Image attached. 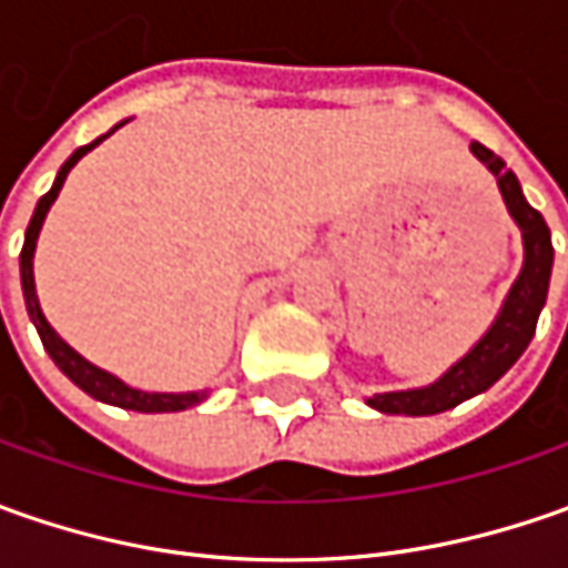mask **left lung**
Here are the masks:
<instances>
[{
    "label": "left lung",
    "instance_id": "obj_1",
    "mask_svg": "<svg viewBox=\"0 0 568 568\" xmlns=\"http://www.w3.org/2000/svg\"><path fill=\"white\" fill-rule=\"evenodd\" d=\"M470 154L496 176L499 195L506 202V211L521 230V272L513 281L509 294L503 300L493 325L480 335V341L470 347L462 361H455L446 373L429 385L420 388H404V392H379L366 404L379 414H404V417H429L452 410L474 395L487 392L493 382L509 373L525 347L531 344L537 328V316L547 303L550 291V272H554V243H550V227L540 217V211L528 205L521 183L503 158H496L490 148L480 142L470 144Z\"/></svg>",
    "mask_w": 568,
    "mask_h": 568
}]
</instances>
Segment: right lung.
Segmentation results:
<instances>
[{
	"label": "right lung",
	"instance_id": "add662e5",
	"mask_svg": "<svg viewBox=\"0 0 568 568\" xmlns=\"http://www.w3.org/2000/svg\"><path fill=\"white\" fill-rule=\"evenodd\" d=\"M129 120H122L120 125H125ZM120 125H113L106 135H113ZM106 135H100L91 144H84V148H78L75 154L65 161V164L59 166V173H55L53 186L50 192L37 202L33 207V217L28 230H24V250H21V291H24V303H28V316H31L33 328H37V335L43 341V347H47V354L53 357V363L69 376V379L75 382L81 392H88L91 398H98L103 404H116V407H125V410H139V414H170V410H186V407H195V404H202L207 398V392H144V388H132V385H125L120 376H113V373H106V369H100L91 361H84L81 354H78L72 344H65V341L59 338V332H55L53 325L47 322L43 316V310H40V300H37V284H33V250H37V236H40V227H43V221H47V211L53 207L55 195H59V189L65 183V176H69V170L91 151V148H98Z\"/></svg>",
	"mask_w": 568,
	"mask_h": 568
}]
</instances>
